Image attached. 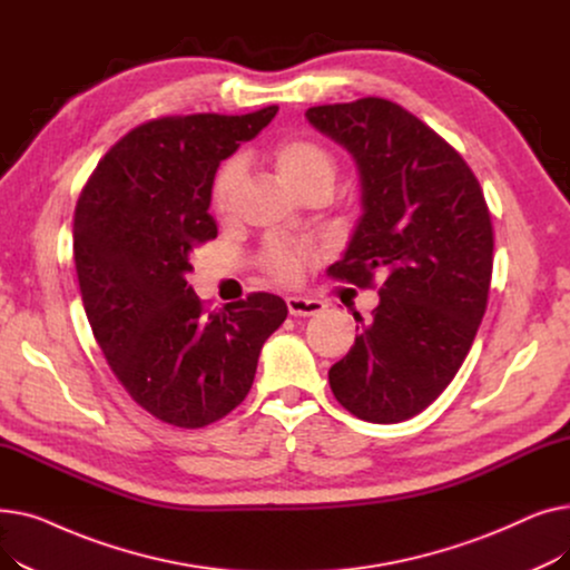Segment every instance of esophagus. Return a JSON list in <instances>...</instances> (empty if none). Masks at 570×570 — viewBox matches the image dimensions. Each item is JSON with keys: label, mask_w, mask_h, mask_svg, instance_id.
<instances>
[{"label": "esophagus", "mask_w": 570, "mask_h": 570, "mask_svg": "<svg viewBox=\"0 0 570 570\" xmlns=\"http://www.w3.org/2000/svg\"><path fill=\"white\" fill-rule=\"evenodd\" d=\"M286 307L291 316H314L323 312V303L316 301V297H303V295H291L286 297Z\"/></svg>", "instance_id": "obj_1"}]
</instances>
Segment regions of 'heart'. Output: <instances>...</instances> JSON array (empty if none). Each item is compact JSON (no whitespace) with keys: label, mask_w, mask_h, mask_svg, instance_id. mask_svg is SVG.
<instances>
[{"label":"heart","mask_w":570,"mask_h":570,"mask_svg":"<svg viewBox=\"0 0 570 570\" xmlns=\"http://www.w3.org/2000/svg\"><path fill=\"white\" fill-rule=\"evenodd\" d=\"M273 164L279 175L286 179L297 194L305 196L312 189H327L331 191L337 177V159L325 145L309 140V138H286L275 145L273 149ZM239 179V164L226 161L215 179L213 189H209V203L217 215L228 213L230 198L235 185ZM312 258V247L286 243V239L273 237L267 239L261 249L258 265L263 273L279 284H293L301 277L305 263Z\"/></svg>","instance_id":"1"}]
</instances>
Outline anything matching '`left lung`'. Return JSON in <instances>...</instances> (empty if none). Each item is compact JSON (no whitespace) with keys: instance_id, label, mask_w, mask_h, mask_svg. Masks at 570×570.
<instances>
[{"instance_id":"8db88e82","label":"left lung","mask_w":570,"mask_h":570,"mask_svg":"<svg viewBox=\"0 0 570 570\" xmlns=\"http://www.w3.org/2000/svg\"><path fill=\"white\" fill-rule=\"evenodd\" d=\"M307 117L348 149L363 179L365 213L327 275L381 295L370 321L353 312L361 335L327 379L361 421L402 423L455 379L483 321L490 207L458 149L393 101L314 106Z\"/></svg>"}]
</instances>
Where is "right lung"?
Instances as JSON below:
<instances>
[{
	"label": "right lung",
	"mask_w": 570,
	"mask_h": 570,
	"mask_svg": "<svg viewBox=\"0 0 570 570\" xmlns=\"http://www.w3.org/2000/svg\"><path fill=\"white\" fill-rule=\"evenodd\" d=\"M279 106L247 115H164L119 138L82 187L73 261L97 344L131 400L161 423L198 430L243 402L279 295L209 312L187 284L191 254L217 237L207 213L219 161Z\"/></svg>",
	"instance_id": "add662e5"
}]
</instances>
